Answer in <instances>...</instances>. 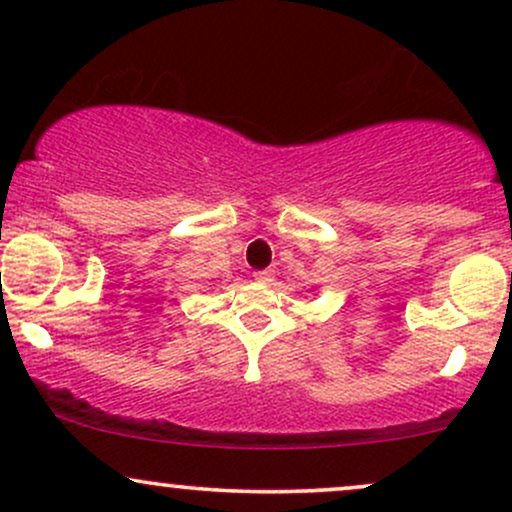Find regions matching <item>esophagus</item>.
Instances as JSON below:
<instances>
[{
    "instance_id": "obj_1",
    "label": "esophagus",
    "mask_w": 512,
    "mask_h": 512,
    "mask_svg": "<svg viewBox=\"0 0 512 512\" xmlns=\"http://www.w3.org/2000/svg\"><path fill=\"white\" fill-rule=\"evenodd\" d=\"M272 279H274L272 269H260V272H255V281H260V284H269Z\"/></svg>"
}]
</instances>
